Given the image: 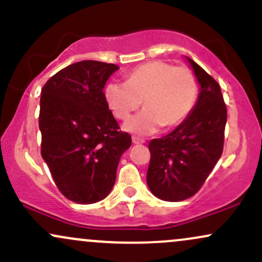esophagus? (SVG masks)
I'll return each instance as SVG.
<instances>
[{
  "label": "esophagus",
  "mask_w": 262,
  "mask_h": 262,
  "mask_svg": "<svg viewBox=\"0 0 262 262\" xmlns=\"http://www.w3.org/2000/svg\"><path fill=\"white\" fill-rule=\"evenodd\" d=\"M132 140H133L134 144H144V143H145V140H144L143 138L135 137V135H133V138H132Z\"/></svg>",
  "instance_id": "34e87169"
}]
</instances>
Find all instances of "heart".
Instances as JSON below:
<instances>
[{
    "instance_id": "b5f03b06",
    "label": "heart",
    "mask_w": 262,
    "mask_h": 262,
    "mask_svg": "<svg viewBox=\"0 0 262 262\" xmlns=\"http://www.w3.org/2000/svg\"><path fill=\"white\" fill-rule=\"evenodd\" d=\"M198 97L196 75L187 66L161 60L146 61L128 74L125 82L111 81L104 98L114 116L127 121L143 101L146 110L124 124L135 134H151L159 128H172L185 121Z\"/></svg>"
}]
</instances>
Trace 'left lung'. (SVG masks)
Listing matches in <instances>:
<instances>
[{
  "label": "left lung",
  "instance_id": "obj_1",
  "mask_svg": "<svg viewBox=\"0 0 262 262\" xmlns=\"http://www.w3.org/2000/svg\"><path fill=\"white\" fill-rule=\"evenodd\" d=\"M201 85L197 104L175 130L149 143L146 182L160 200L194 196L214 169L224 146L227 106L219 83L187 58Z\"/></svg>",
  "mask_w": 262,
  "mask_h": 262
}]
</instances>
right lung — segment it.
<instances>
[{"instance_id":"right-lung-1","label":"right lung","mask_w":262,"mask_h":262,"mask_svg":"<svg viewBox=\"0 0 262 262\" xmlns=\"http://www.w3.org/2000/svg\"><path fill=\"white\" fill-rule=\"evenodd\" d=\"M119 66L83 60L56 73L41 89L40 154L56 187L79 204L108 196L132 137L122 132L103 87Z\"/></svg>"}]
</instances>
